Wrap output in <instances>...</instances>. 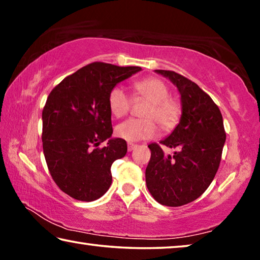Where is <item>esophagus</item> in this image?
Wrapping results in <instances>:
<instances>
[{
	"label": "esophagus",
	"mask_w": 260,
	"mask_h": 260,
	"mask_svg": "<svg viewBox=\"0 0 260 260\" xmlns=\"http://www.w3.org/2000/svg\"><path fill=\"white\" fill-rule=\"evenodd\" d=\"M136 147H138V146H136V144H134V143H128V144H127V149H128V151L134 150Z\"/></svg>",
	"instance_id": "34e87169"
}]
</instances>
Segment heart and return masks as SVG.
Returning <instances> with one entry per match:
<instances>
[{"label":"heart","instance_id":"obj_1","mask_svg":"<svg viewBox=\"0 0 260 260\" xmlns=\"http://www.w3.org/2000/svg\"><path fill=\"white\" fill-rule=\"evenodd\" d=\"M136 96L144 98L150 102V105L144 112L146 119L131 118L122 121L116 127V135L128 142H136L140 140L150 139L156 134L157 127L155 119L162 129L169 131L178 124L181 116V107L178 101L169 98L170 90L165 82L157 78H148L136 81L133 85ZM110 112L113 117L121 118L128 113L132 100L120 86L113 87L108 98Z\"/></svg>","mask_w":260,"mask_h":260}]
</instances>
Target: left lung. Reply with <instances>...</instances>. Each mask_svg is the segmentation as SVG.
Listing matches in <instances>:
<instances>
[{
  "label": "left lung",
  "instance_id": "obj_1",
  "mask_svg": "<svg viewBox=\"0 0 260 260\" xmlns=\"http://www.w3.org/2000/svg\"><path fill=\"white\" fill-rule=\"evenodd\" d=\"M169 78L181 95L180 122L162 146L178 148L165 155L159 144H149L151 157L146 170L149 191L158 203L181 206L195 201L212 182L226 141L221 112L195 82L174 71L155 70Z\"/></svg>",
  "mask_w": 260,
  "mask_h": 260
}]
</instances>
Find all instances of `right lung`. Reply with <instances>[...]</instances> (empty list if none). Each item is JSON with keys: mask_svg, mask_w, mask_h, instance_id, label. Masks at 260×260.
<instances>
[{"mask_svg": "<svg viewBox=\"0 0 260 260\" xmlns=\"http://www.w3.org/2000/svg\"><path fill=\"white\" fill-rule=\"evenodd\" d=\"M139 71V67L95 61L63 79L48 96L42 111L43 153L55 183L72 199L95 201L111 186V165L126 155L127 143L110 139L109 93ZM108 138L107 147L99 148Z\"/></svg>", "mask_w": 260, "mask_h": 260, "instance_id": "obj_1", "label": "right lung"}]
</instances>
